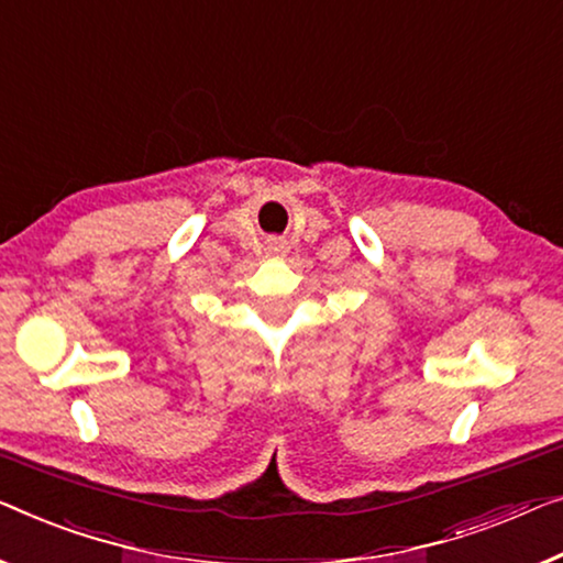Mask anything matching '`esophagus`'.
I'll list each match as a JSON object with an SVG mask.
<instances>
[{"mask_svg": "<svg viewBox=\"0 0 563 563\" xmlns=\"http://www.w3.org/2000/svg\"><path fill=\"white\" fill-rule=\"evenodd\" d=\"M265 253L271 255V257H283L285 253H288V245H285V242L278 240V238L267 240V242H265Z\"/></svg>", "mask_w": 563, "mask_h": 563, "instance_id": "34e87169", "label": "esophagus"}]
</instances>
